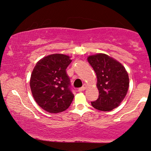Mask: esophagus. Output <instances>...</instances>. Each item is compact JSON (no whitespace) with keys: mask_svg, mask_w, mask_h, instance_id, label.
<instances>
[{"mask_svg":"<svg viewBox=\"0 0 151 151\" xmlns=\"http://www.w3.org/2000/svg\"><path fill=\"white\" fill-rule=\"evenodd\" d=\"M86 84H84L82 87L79 88V91H84V90L86 89Z\"/></svg>","mask_w":151,"mask_h":151,"instance_id":"34e87169","label":"esophagus"}]
</instances>
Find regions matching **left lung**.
<instances>
[{"label": "left lung", "instance_id": "8db88e82", "mask_svg": "<svg viewBox=\"0 0 151 151\" xmlns=\"http://www.w3.org/2000/svg\"><path fill=\"white\" fill-rule=\"evenodd\" d=\"M87 61L97 77L99 98L91 102L93 108L109 111L120 105L129 86L127 71L119 62L103 53L90 55Z\"/></svg>", "mask_w": 151, "mask_h": 151}]
</instances>
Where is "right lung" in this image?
Here are the masks:
<instances>
[{
  "label": "right lung",
  "instance_id": "obj_1",
  "mask_svg": "<svg viewBox=\"0 0 151 151\" xmlns=\"http://www.w3.org/2000/svg\"><path fill=\"white\" fill-rule=\"evenodd\" d=\"M68 55L52 54L40 60L31 74L30 86L35 101L49 113L62 112L74 99L66 69L72 60Z\"/></svg>",
  "mask_w": 151,
  "mask_h": 151
}]
</instances>
